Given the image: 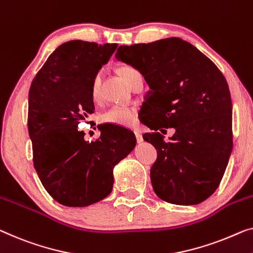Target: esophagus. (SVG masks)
I'll use <instances>...</instances> for the list:
<instances>
[{"mask_svg":"<svg viewBox=\"0 0 253 253\" xmlns=\"http://www.w3.org/2000/svg\"><path fill=\"white\" fill-rule=\"evenodd\" d=\"M134 134H135V137H136V141H137V142H142V141H143V135H142L141 131L135 130Z\"/></svg>","mask_w":253,"mask_h":253,"instance_id":"obj_1","label":"esophagus"}]
</instances>
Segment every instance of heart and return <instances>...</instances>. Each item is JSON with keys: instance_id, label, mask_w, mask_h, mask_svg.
<instances>
[{"instance_id": "1", "label": "heart", "mask_w": 253, "mask_h": 253, "mask_svg": "<svg viewBox=\"0 0 253 253\" xmlns=\"http://www.w3.org/2000/svg\"><path fill=\"white\" fill-rule=\"evenodd\" d=\"M136 70L133 67L124 66L119 69L120 75L124 81H127L131 73ZM101 86V71H97L90 82V96L93 100H96L100 94ZM135 119H136V108L131 105H112L107 111L103 112L100 117V120L104 124H114L117 126H130L133 125Z\"/></svg>"}]
</instances>
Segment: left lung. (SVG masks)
<instances>
[{"mask_svg": "<svg viewBox=\"0 0 253 253\" xmlns=\"http://www.w3.org/2000/svg\"><path fill=\"white\" fill-rule=\"evenodd\" d=\"M116 59L136 68L150 90L145 95L143 135L158 157L150 171L161 200L172 205H199L223 178L233 149L232 100L217 66L186 41L177 37L148 44L122 45ZM176 129L170 142L159 131Z\"/></svg>", "mask_w": 253, "mask_h": 253, "instance_id": "8db88e82", "label": "left lung"}]
</instances>
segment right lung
Instances as JSON below:
<instances>
[{
    "label": "right lung",
    "instance_id": "right-lung-1",
    "mask_svg": "<svg viewBox=\"0 0 253 253\" xmlns=\"http://www.w3.org/2000/svg\"><path fill=\"white\" fill-rule=\"evenodd\" d=\"M117 44L70 41L51 53L34 77L28 96L33 161L47 193L67 207H85L110 194L115 166L136 144L133 131L101 128L86 142L78 125L94 110L90 82Z\"/></svg>",
    "mask_w": 253,
    "mask_h": 253
}]
</instances>
